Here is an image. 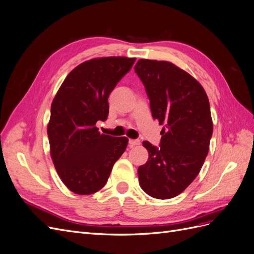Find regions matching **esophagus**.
<instances>
[{"mask_svg": "<svg viewBox=\"0 0 254 254\" xmlns=\"http://www.w3.org/2000/svg\"><path fill=\"white\" fill-rule=\"evenodd\" d=\"M141 142L140 140H129V146L130 147H133V146H136V145H140Z\"/></svg>", "mask_w": 254, "mask_h": 254, "instance_id": "esophagus-1", "label": "esophagus"}]
</instances>
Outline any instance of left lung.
<instances>
[{
  "instance_id": "1",
  "label": "left lung",
  "mask_w": 254,
  "mask_h": 254,
  "mask_svg": "<svg viewBox=\"0 0 254 254\" xmlns=\"http://www.w3.org/2000/svg\"><path fill=\"white\" fill-rule=\"evenodd\" d=\"M134 71L149 98L152 118L164 126L159 147L143 142L149 158L137 170L139 183L149 196L170 199L193 182L209 152V98L200 83L172 63L140 59Z\"/></svg>"
}]
</instances>
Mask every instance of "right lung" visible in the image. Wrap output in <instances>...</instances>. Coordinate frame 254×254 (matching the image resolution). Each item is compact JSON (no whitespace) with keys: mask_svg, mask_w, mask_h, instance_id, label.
<instances>
[{"mask_svg":"<svg viewBox=\"0 0 254 254\" xmlns=\"http://www.w3.org/2000/svg\"><path fill=\"white\" fill-rule=\"evenodd\" d=\"M135 58L103 57L70 72L51 107L48 135L53 163L65 187L90 195L105 187L128 139L101 134L95 126L109 114L108 97Z\"/></svg>","mask_w":254,"mask_h":254,"instance_id":"add662e5","label":"right lung"}]
</instances>
